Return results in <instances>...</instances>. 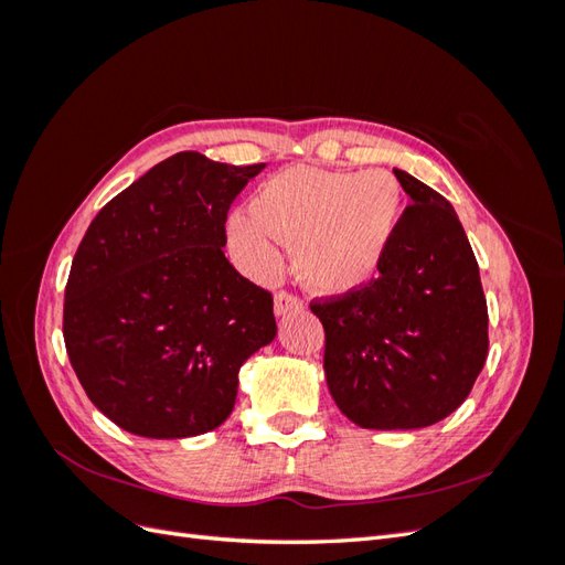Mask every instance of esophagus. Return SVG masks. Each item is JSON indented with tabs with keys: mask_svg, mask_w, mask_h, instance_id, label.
<instances>
[{
	"mask_svg": "<svg viewBox=\"0 0 565 565\" xmlns=\"http://www.w3.org/2000/svg\"><path fill=\"white\" fill-rule=\"evenodd\" d=\"M303 309V301L292 295V292H278L276 295V313L278 316H285L289 311H301Z\"/></svg>",
	"mask_w": 565,
	"mask_h": 565,
	"instance_id": "34e87169",
	"label": "esophagus"
}]
</instances>
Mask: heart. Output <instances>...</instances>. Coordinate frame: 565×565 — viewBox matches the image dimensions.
<instances>
[{
  "mask_svg": "<svg viewBox=\"0 0 565 565\" xmlns=\"http://www.w3.org/2000/svg\"><path fill=\"white\" fill-rule=\"evenodd\" d=\"M403 214V183L386 169L355 174L297 164L264 181L254 207L228 216V243L252 276L278 268L280 241L295 243L306 285L349 295L377 278Z\"/></svg>",
  "mask_w": 565,
  "mask_h": 565,
  "instance_id": "1",
  "label": "heart"
}]
</instances>
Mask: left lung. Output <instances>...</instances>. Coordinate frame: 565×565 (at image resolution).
<instances>
[{"mask_svg":"<svg viewBox=\"0 0 565 565\" xmlns=\"http://www.w3.org/2000/svg\"><path fill=\"white\" fill-rule=\"evenodd\" d=\"M393 174L413 202L380 278L311 301L332 398L363 429L446 419L488 358V303L452 204L407 172Z\"/></svg>","mask_w":565,"mask_h":565,"instance_id":"left-lung-1","label":"left lung"}]
</instances>
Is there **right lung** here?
Returning <instances> with one entry per match:
<instances>
[{
    "mask_svg": "<svg viewBox=\"0 0 565 565\" xmlns=\"http://www.w3.org/2000/svg\"><path fill=\"white\" fill-rule=\"evenodd\" d=\"M266 164L177 152L96 214L65 285L63 339L119 429L188 438L233 413L237 372L276 337L273 295L226 259L233 200Z\"/></svg>",
    "mask_w": 565,
    "mask_h": 565,
    "instance_id": "add662e5",
    "label": "right lung"
}]
</instances>
